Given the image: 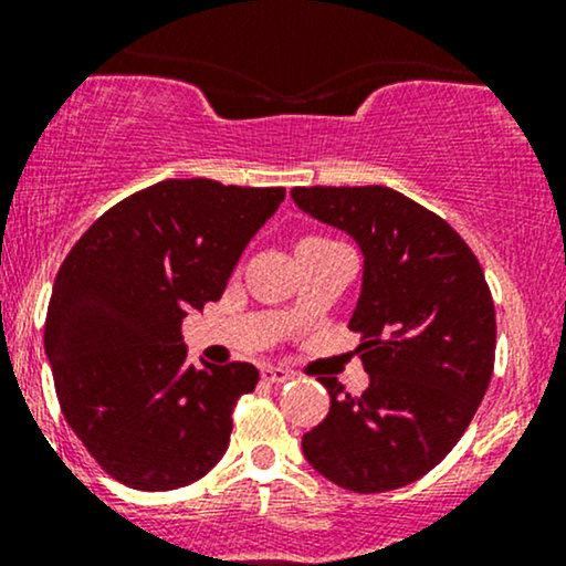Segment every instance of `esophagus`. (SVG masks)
Instances as JSON below:
<instances>
[{
    "label": "esophagus",
    "instance_id": "esophagus-1",
    "mask_svg": "<svg viewBox=\"0 0 566 566\" xmlns=\"http://www.w3.org/2000/svg\"><path fill=\"white\" fill-rule=\"evenodd\" d=\"M261 375H263V380H269V382H287V380H292V373H290V369H284V367H274V365L263 367V369H261Z\"/></svg>",
    "mask_w": 566,
    "mask_h": 566
}]
</instances>
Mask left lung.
Listing matches in <instances>:
<instances>
[{"label":"left lung","mask_w":566,"mask_h":566,"mask_svg":"<svg viewBox=\"0 0 566 566\" xmlns=\"http://www.w3.org/2000/svg\"><path fill=\"white\" fill-rule=\"evenodd\" d=\"M290 193L365 255L348 329L361 335L369 386L350 396L319 378L329 412L303 437V454L343 490H399L450 454L490 386L497 324L484 271L447 220L388 186Z\"/></svg>","instance_id":"1"}]
</instances>
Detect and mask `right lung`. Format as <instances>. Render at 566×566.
<instances>
[{"label": "right lung", "mask_w": 566, "mask_h": 566, "mask_svg": "<svg viewBox=\"0 0 566 566\" xmlns=\"http://www.w3.org/2000/svg\"><path fill=\"white\" fill-rule=\"evenodd\" d=\"M284 188L161 180L82 233L57 271L44 350L71 431L116 482L178 490L229 450L231 412L255 391L247 361L188 365L180 324L220 301Z\"/></svg>", "instance_id": "1"}]
</instances>
